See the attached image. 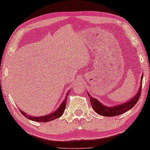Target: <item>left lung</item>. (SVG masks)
<instances>
[{
  "label": "left lung",
  "mask_w": 150,
  "mask_h": 150,
  "mask_svg": "<svg viewBox=\"0 0 150 150\" xmlns=\"http://www.w3.org/2000/svg\"><path fill=\"white\" fill-rule=\"evenodd\" d=\"M141 79H143V76L141 77ZM141 87H142V86L141 85L138 93L130 101L126 102V103L120 104V105L115 106L113 107H107V106H105L100 103L98 100L93 98V97H91L89 93H88V96H89L90 98V102H91L92 108H93V110L98 114L106 117H114L124 113V112H126L128 110L131 109L132 107H134L135 104H137V102L139 100V98H140L141 93Z\"/></svg>",
  "instance_id": "left-lung-1"
}]
</instances>
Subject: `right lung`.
Segmentation results:
<instances>
[{
  "label": "right lung",
  "mask_w": 150,
  "mask_h": 150,
  "mask_svg": "<svg viewBox=\"0 0 150 150\" xmlns=\"http://www.w3.org/2000/svg\"><path fill=\"white\" fill-rule=\"evenodd\" d=\"M68 94V93H67ZM68 96V95H67ZM67 96H65V98L64 101L62 102V104H61V106H59V108L57 109L56 111H54L53 113H51L50 115H45L44 117H31L30 115H28L24 113V112H22V110H20L21 113L24 116H25L28 120L35 121V122H50V121H52L54 120H56V119L60 117L62 115L63 112H64L65 106H66V102H67Z\"/></svg>",
  "instance_id": "1"
}]
</instances>
